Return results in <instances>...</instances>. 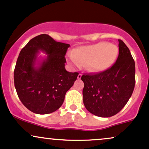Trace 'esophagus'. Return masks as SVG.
<instances>
[{
    "label": "esophagus",
    "mask_w": 149,
    "mask_h": 149,
    "mask_svg": "<svg viewBox=\"0 0 149 149\" xmlns=\"http://www.w3.org/2000/svg\"><path fill=\"white\" fill-rule=\"evenodd\" d=\"M81 77H82V74H81V73H79L78 76V79H81Z\"/></svg>",
    "instance_id": "34e87169"
}]
</instances>
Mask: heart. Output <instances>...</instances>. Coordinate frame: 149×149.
<instances>
[{"label":"heart","mask_w":149,"mask_h":149,"mask_svg":"<svg viewBox=\"0 0 149 149\" xmlns=\"http://www.w3.org/2000/svg\"><path fill=\"white\" fill-rule=\"evenodd\" d=\"M118 54L117 46L107 42H100L79 48L70 55L68 61L74 67L79 68L82 65H86L90 71L102 72L112 66Z\"/></svg>","instance_id":"obj_1"}]
</instances>
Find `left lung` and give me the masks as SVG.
I'll return each mask as SVG.
<instances>
[{"label": "left lung", "instance_id": "1", "mask_svg": "<svg viewBox=\"0 0 149 149\" xmlns=\"http://www.w3.org/2000/svg\"><path fill=\"white\" fill-rule=\"evenodd\" d=\"M119 56L109 69L83 75V103L88 112L100 117L115 115L132 96L135 86V63L128 47L119 40Z\"/></svg>", "mask_w": 149, "mask_h": 149}]
</instances>
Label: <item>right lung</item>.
<instances>
[{"mask_svg": "<svg viewBox=\"0 0 149 149\" xmlns=\"http://www.w3.org/2000/svg\"><path fill=\"white\" fill-rule=\"evenodd\" d=\"M69 47L43 34L29 40L19 52L14 71L15 87L22 103L31 112L49 114L63 104L78 75L65 68ZM40 51L46 56H39Z\"/></svg>", "mask_w": 149, "mask_h": 149, "instance_id": "add662e5", "label": "right lung"}]
</instances>
